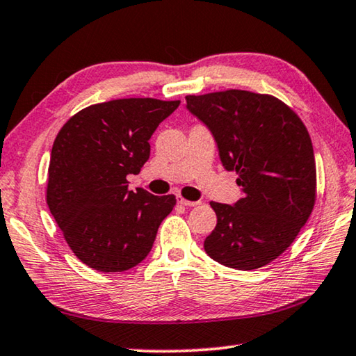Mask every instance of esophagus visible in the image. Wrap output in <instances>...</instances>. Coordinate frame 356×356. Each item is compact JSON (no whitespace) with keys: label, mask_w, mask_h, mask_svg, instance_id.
I'll return each instance as SVG.
<instances>
[{"label":"esophagus","mask_w":356,"mask_h":356,"mask_svg":"<svg viewBox=\"0 0 356 356\" xmlns=\"http://www.w3.org/2000/svg\"><path fill=\"white\" fill-rule=\"evenodd\" d=\"M177 202L179 204H182V206H186V207H195V206H200V201H188V200H185V197H182V196H177Z\"/></svg>","instance_id":"esophagus-1"}]
</instances>
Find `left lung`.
I'll list each match as a JSON object with an SVG mask.
<instances>
[{
    "instance_id": "8db88e82",
    "label": "left lung",
    "mask_w": 356,
    "mask_h": 356,
    "mask_svg": "<svg viewBox=\"0 0 356 356\" xmlns=\"http://www.w3.org/2000/svg\"><path fill=\"white\" fill-rule=\"evenodd\" d=\"M186 108L207 125L227 171L237 172L243 197L212 201L216 226L204 250L221 265L256 270L292 245L317 195L311 136L291 106L242 89L186 95Z\"/></svg>"
}]
</instances>
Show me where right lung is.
I'll use <instances>...</instances> for the list:
<instances>
[{"mask_svg":"<svg viewBox=\"0 0 356 356\" xmlns=\"http://www.w3.org/2000/svg\"><path fill=\"white\" fill-rule=\"evenodd\" d=\"M180 100L118 99L74 114L53 143L47 204L69 248L99 272H125L152 250L176 196L129 190L149 140Z\"/></svg>","mask_w":356,"mask_h":356,"instance_id":"add662e5","label":"right lung"}]
</instances>
